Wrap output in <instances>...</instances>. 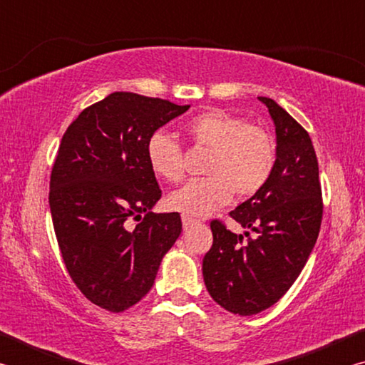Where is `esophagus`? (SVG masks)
Segmentation results:
<instances>
[{
  "mask_svg": "<svg viewBox=\"0 0 365 365\" xmlns=\"http://www.w3.org/2000/svg\"><path fill=\"white\" fill-rule=\"evenodd\" d=\"M182 224H183V228L185 230H188L190 227H193L195 224H196V220L195 219H191V217H188V215H182Z\"/></svg>",
  "mask_w": 365,
  "mask_h": 365,
  "instance_id": "34e87169",
  "label": "esophagus"
}]
</instances>
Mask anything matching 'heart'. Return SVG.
<instances>
[{
	"mask_svg": "<svg viewBox=\"0 0 365 365\" xmlns=\"http://www.w3.org/2000/svg\"><path fill=\"white\" fill-rule=\"evenodd\" d=\"M183 130L195 146L211 150L205 168L209 177L195 178L172 191L168 196L170 209L191 219L206 217L228 205L235 191L240 197H250L269 182L277 145L265 128L227 110L209 109L191 117ZM146 160L156 177L165 182L182 180V146L164 130L148 138Z\"/></svg>",
	"mask_w": 365,
	"mask_h": 365,
	"instance_id": "b5f03b06",
	"label": "heart"
}]
</instances>
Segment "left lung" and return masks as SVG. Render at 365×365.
I'll list each match as a JSON object with an SVG mask.
<instances>
[{
	"instance_id": "8db88e82",
	"label": "left lung",
	"mask_w": 365,
	"mask_h": 365,
	"mask_svg": "<svg viewBox=\"0 0 365 365\" xmlns=\"http://www.w3.org/2000/svg\"><path fill=\"white\" fill-rule=\"evenodd\" d=\"M277 135V160L264 188L230 212L248 237L211 222L212 248L202 259L209 294L228 312L252 316L274 306L304 267L322 222L319 164L309 133L274 100L259 96Z\"/></svg>"
}]
</instances>
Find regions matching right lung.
Listing matches in <instances>:
<instances>
[{
	"mask_svg": "<svg viewBox=\"0 0 365 365\" xmlns=\"http://www.w3.org/2000/svg\"><path fill=\"white\" fill-rule=\"evenodd\" d=\"M188 108L115 91L83 109L61 140L49 180L54 232L71 279L106 311H125L150 292L182 232L180 214L151 211L163 193L146 141ZM130 218L140 222L133 227Z\"/></svg>",
	"mask_w": 365,
	"mask_h": 365,
	"instance_id": "obj_1",
	"label": "right lung"
}]
</instances>
